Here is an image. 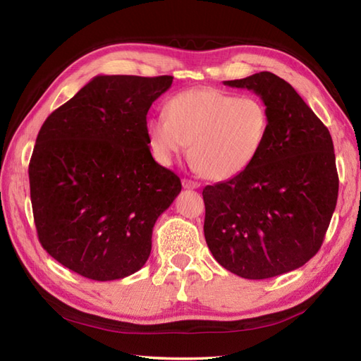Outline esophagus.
I'll list each match as a JSON object with an SVG mask.
<instances>
[{
    "instance_id": "obj_1",
    "label": "esophagus",
    "mask_w": 361,
    "mask_h": 361,
    "mask_svg": "<svg viewBox=\"0 0 361 361\" xmlns=\"http://www.w3.org/2000/svg\"><path fill=\"white\" fill-rule=\"evenodd\" d=\"M181 183H183V188H185V189H197V188H200V185H198L197 181H192V180H189V178H185Z\"/></svg>"
}]
</instances>
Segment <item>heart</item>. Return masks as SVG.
<instances>
[{"label": "heart", "instance_id": "obj_1", "mask_svg": "<svg viewBox=\"0 0 361 361\" xmlns=\"http://www.w3.org/2000/svg\"><path fill=\"white\" fill-rule=\"evenodd\" d=\"M164 113L147 124L153 157L167 166L189 144L190 163L209 180H229L247 171L270 130V113L260 99L217 88L181 91L169 99Z\"/></svg>", "mask_w": 361, "mask_h": 361}]
</instances>
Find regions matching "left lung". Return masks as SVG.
<instances>
[{
	"mask_svg": "<svg viewBox=\"0 0 361 361\" xmlns=\"http://www.w3.org/2000/svg\"><path fill=\"white\" fill-rule=\"evenodd\" d=\"M225 85L260 96L268 137L247 171L203 189L204 239L240 278L293 271L317 255L338 198L332 136L288 82L268 71Z\"/></svg>",
	"mask_w": 361,
	"mask_h": 361,
	"instance_id": "left-lung-1",
	"label": "left lung"
}]
</instances>
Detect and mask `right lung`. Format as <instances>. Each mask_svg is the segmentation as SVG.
Wrapping results in <instances>:
<instances>
[{"mask_svg":"<svg viewBox=\"0 0 361 361\" xmlns=\"http://www.w3.org/2000/svg\"><path fill=\"white\" fill-rule=\"evenodd\" d=\"M172 75H96L52 111L29 163L42 247L93 281H114L147 262L158 217L181 181L149 149L147 111Z\"/></svg>","mask_w":361,"mask_h":361,"instance_id":"obj_1","label":"right lung"}]
</instances>
